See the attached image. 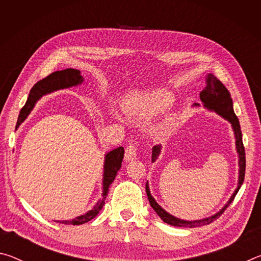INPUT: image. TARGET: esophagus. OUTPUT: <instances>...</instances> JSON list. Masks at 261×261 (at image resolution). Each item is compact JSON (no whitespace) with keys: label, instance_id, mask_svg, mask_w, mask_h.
Wrapping results in <instances>:
<instances>
[{"label":"esophagus","instance_id":"1","mask_svg":"<svg viewBox=\"0 0 261 261\" xmlns=\"http://www.w3.org/2000/svg\"><path fill=\"white\" fill-rule=\"evenodd\" d=\"M137 145L135 144H131L129 145V146L126 147L125 149V155H124V159L125 161H132L134 159L137 158Z\"/></svg>","mask_w":261,"mask_h":261}]
</instances>
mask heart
<instances>
[{
    "label": "heart",
    "instance_id": "obj_1",
    "mask_svg": "<svg viewBox=\"0 0 261 261\" xmlns=\"http://www.w3.org/2000/svg\"><path fill=\"white\" fill-rule=\"evenodd\" d=\"M170 95L166 92H154L151 94L132 96L125 102V110L132 116L138 118H149L160 113L170 103ZM169 121L165 122V125Z\"/></svg>",
    "mask_w": 261,
    "mask_h": 261
}]
</instances>
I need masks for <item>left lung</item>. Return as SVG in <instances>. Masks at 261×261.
I'll use <instances>...</instances> for the list:
<instances>
[{
  "label": "left lung",
  "mask_w": 261,
  "mask_h": 261,
  "mask_svg": "<svg viewBox=\"0 0 261 261\" xmlns=\"http://www.w3.org/2000/svg\"><path fill=\"white\" fill-rule=\"evenodd\" d=\"M206 84L207 86L200 92V100L206 108L211 110H214L215 113H218L221 116H223L226 120L231 123L233 132H235V138H236V148L238 153V158H240V178H238V187L235 190V192L231 196L230 199L227 202V205L221 210L219 213L215 215L211 216V218H207L204 220H198V221H184L175 218V216L170 215L169 213L162 208V207L158 204V202L154 200V198L151 196V192H149L148 185L146 183V193L149 200V204H151L152 208L156 212V214L160 216L163 222H166L170 226L174 227H185V228H196V227H201L206 226V224H210L213 222L216 219H219V216L226 211L227 207L231 204L232 200L235 199L236 194L238 190L241 189L243 182H244V176H245V148L244 145H243V139H242V131H241V125L240 121L236 116L235 112H233L232 108V99L230 95V92L228 91V88L224 86V84L219 81L214 74L210 73L206 78ZM198 106V105H197ZM161 152V145H155L152 149V161L154 162L158 159L159 154Z\"/></svg>",
  "instance_id": "8db88e82"
}]
</instances>
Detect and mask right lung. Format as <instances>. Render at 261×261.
Listing matches in <instances>:
<instances>
[{"instance_id": "1", "label": "right lung", "mask_w": 261, "mask_h": 261, "mask_svg": "<svg viewBox=\"0 0 261 261\" xmlns=\"http://www.w3.org/2000/svg\"><path fill=\"white\" fill-rule=\"evenodd\" d=\"M82 82H83V77L81 76V71H79V70L65 69V70H61V71L53 72L49 74V76L42 78L41 81L35 83L34 86L31 88L29 98H28V101H26L25 106L20 109L16 127H18L20 125V123L28 117V115L31 113V110L33 109L35 102H37L42 95L50 93V92H54L57 90H62V88H68L71 86L79 85ZM123 156H124V148L123 147L115 148L106 155L105 170H103V194H102L103 198L93 207V210H91L90 212H87L86 214L78 216V218L73 220L56 221V222L78 226V224L86 223L92 219H94L95 216L99 214V212L102 210L106 197H107L108 191H109L108 190L109 185L114 182L118 170H120L122 167Z\"/></svg>"}]
</instances>
